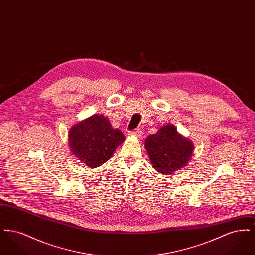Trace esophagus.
<instances>
[{
  "label": "esophagus",
  "mask_w": 255,
  "mask_h": 255,
  "mask_svg": "<svg viewBox=\"0 0 255 255\" xmlns=\"http://www.w3.org/2000/svg\"><path fill=\"white\" fill-rule=\"evenodd\" d=\"M128 134H129V135L136 136V137H140L141 134H142V131H141L140 129H135V130H133L132 132H129Z\"/></svg>",
  "instance_id": "obj_1"
}]
</instances>
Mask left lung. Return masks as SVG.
I'll list each match as a JSON object with an SVG mask.
<instances>
[{"label":"left lung","mask_w":255,"mask_h":255,"mask_svg":"<svg viewBox=\"0 0 255 255\" xmlns=\"http://www.w3.org/2000/svg\"><path fill=\"white\" fill-rule=\"evenodd\" d=\"M144 145L153 168L165 175L186 166L194 151L193 143L178 133L173 124H165L149 135Z\"/></svg>","instance_id":"8db88e82"}]
</instances>
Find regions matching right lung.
I'll list each match as a JSON object with an SVG mask.
<instances>
[{
  "label": "right lung",
  "mask_w": 255,
  "mask_h": 255,
  "mask_svg": "<svg viewBox=\"0 0 255 255\" xmlns=\"http://www.w3.org/2000/svg\"><path fill=\"white\" fill-rule=\"evenodd\" d=\"M124 138V134L114 129L107 118L98 114L74 124L69 131L72 153L91 168L105 163Z\"/></svg>",
  "instance_id": "add662e5"
}]
</instances>
